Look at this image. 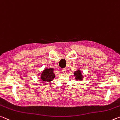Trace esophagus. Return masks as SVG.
Instances as JSON below:
<instances>
[{"mask_svg":"<svg viewBox=\"0 0 120 120\" xmlns=\"http://www.w3.org/2000/svg\"><path fill=\"white\" fill-rule=\"evenodd\" d=\"M62 73H66V69L63 68H62Z\"/></svg>","mask_w":120,"mask_h":120,"instance_id":"1","label":"esophagus"}]
</instances>
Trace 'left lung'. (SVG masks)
Returning <instances> with one entry per match:
<instances>
[{
	"instance_id": "8db88e82",
	"label": "left lung",
	"mask_w": 120,
	"mask_h": 120,
	"mask_svg": "<svg viewBox=\"0 0 120 120\" xmlns=\"http://www.w3.org/2000/svg\"><path fill=\"white\" fill-rule=\"evenodd\" d=\"M74 76H75V79H76V80H82V78H83V76H82V75L81 73V71L79 70H78L77 71H75L74 73Z\"/></svg>"
}]
</instances>
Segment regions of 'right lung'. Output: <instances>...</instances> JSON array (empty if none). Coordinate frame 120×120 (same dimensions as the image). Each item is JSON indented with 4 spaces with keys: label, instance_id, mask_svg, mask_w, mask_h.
<instances>
[{
    "label": "right lung",
    "instance_id": "1",
    "mask_svg": "<svg viewBox=\"0 0 120 120\" xmlns=\"http://www.w3.org/2000/svg\"><path fill=\"white\" fill-rule=\"evenodd\" d=\"M53 68H46L45 69L41 75V79L42 80L49 82L54 79L55 77V74L53 72Z\"/></svg>",
    "mask_w": 120,
    "mask_h": 120
}]
</instances>
